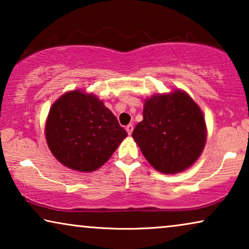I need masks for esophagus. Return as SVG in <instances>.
<instances>
[{
	"mask_svg": "<svg viewBox=\"0 0 249 249\" xmlns=\"http://www.w3.org/2000/svg\"><path fill=\"white\" fill-rule=\"evenodd\" d=\"M125 130H127V132H128V135H131V132H132V130H134V125H132L131 124H129L127 127H125Z\"/></svg>",
	"mask_w": 249,
	"mask_h": 249,
	"instance_id": "34e87169",
	"label": "esophagus"
}]
</instances>
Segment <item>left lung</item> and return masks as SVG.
<instances>
[{
  "label": "left lung",
  "instance_id": "1",
  "mask_svg": "<svg viewBox=\"0 0 249 249\" xmlns=\"http://www.w3.org/2000/svg\"><path fill=\"white\" fill-rule=\"evenodd\" d=\"M142 117L132 137L158 171L181 172L199 158L206 142L205 120L186 93L155 95L145 102Z\"/></svg>",
  "mask_w": 249,
  "mask_h": 249
}]
</instances>
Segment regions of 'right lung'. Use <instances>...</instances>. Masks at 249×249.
I'll return each instance as SVG.
<instances>
[{
  "instance_id": "add662e5",
  "label": "right lung",
  "mask_w": 249,
  "mask_h": 249,
  "mask_svg": "<svg viewBox=\"0 0 249 249\" xmlns=\"http://www.w3.org/2000/svg\"><path fill=\"white\" fill-rule=\"evenodd\" d=\"M45 135L51 152L63 165L90 172L111 158L127 131L96 96L73 90L52 105Z\"/></svg>"
}]
</instances>
